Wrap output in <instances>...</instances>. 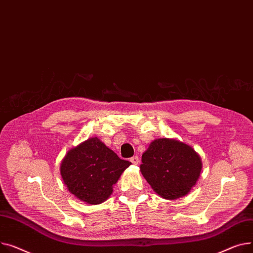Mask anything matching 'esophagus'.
<instances>
[{
	"instance_id": "1",
	"label": "esophagus",
	"mask_w": 253,
	"mask_h": 253,
	"mask_svg": "<svg viewBox=\"0 0 253 253\" xmlns=\"http://www.w3.org/2000/svg\"><path fill=\"white\" fill-rule=\"evenodd\" d=\"M129 161L132 163V165L137 166L138 163L140 162V159H139V157H138V156H132L131 158H129Z\"/></svg>"
}]
</instances>
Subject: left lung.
I'll return each instance as SVG.
<instances>
[{"label":"left lung","instance_id":"1","mask_svg":"<svg viewBox=\"0 0 253 253\" xmlns=\"http://www.w3.org/2000/svg\"><path fill=\"white\" fill-rule=\"evenodd\" d=\"M202 163L192 147L172 139H157L142 155L140 169L152 189L165 199L185 196L195 186Z\"/></svg>","mask_w":253,"mask_h":253}]
</instances>
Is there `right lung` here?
<instances>
[{"label":"right lung","mask_w":253,"mask_h":253,"mask_svg":"<svg viewBox=\"0 0 253 253\" xmlns=\"http://www.w3.org/2000/svg\"><path fill=\"white\" fill-rule=\"evenodd\" d=\"M130 165L98 138H91L67 152L60 171L71 194L88 204H100L112 194L113 185Z\"/></svg>","instance_id":"right-lung-1"}]
</instances>
